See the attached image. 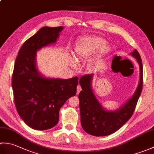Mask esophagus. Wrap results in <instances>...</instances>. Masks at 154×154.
Instances as JSON below:
<instances>
[{
	"mask_svg": "<svg viewBox=\"0 0 154 154\" xmlns=\"http://www.w3.org/2000/svg\"><path fill=\"white\" fill-rule=\"evenodd\" d=\"M81 91V87L80 85H78L77 87V94H79V93H80Z\"/></svg>",
	"mask_w": 154,
	"mask_h": 154,
	"instance_id": "esophagus-1",
	"label": "esophagus"
}]
</instances>
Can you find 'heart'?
Returning a JSON list of instances; mask_svg holds the SVG:
<instances>
[{
    "instance_id": "1",
    "label": "heart",
    "mask_w": 154,
    "mask_h": 154,
    "mask_svg": "<svg viewBox=\"0 0 154 154\" xmlns=\"http://www.w3.org/2000/svg\"><path fill=\"white\" fill-rule=\"evenodd\" d=\"M110 50L109 45L104 39L97 37H87L81 38L77 42L74 48V59L79 62L97 51L99 55L107 54Z\"/></svg>"
}]
</instances>
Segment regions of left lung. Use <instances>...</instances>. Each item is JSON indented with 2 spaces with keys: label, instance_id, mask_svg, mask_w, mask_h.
<instances>
[{
  "label": "left lung",
  "instance_id": "8db88e82",
  "mask_svg": "<svg viewBox=\"0 0 154 154\" xmlns=\"http://www.w3.org/2000/svg\"><path fill=\"white\" fill-rule=\"evenodd\" d=\"M130 55L136 59L140 67L139 83L134 93L122 106L115 110L104 109L97 99L92 88L94 74L85 75L80 78L82 91L79 94L81 123L87 133L94 136H105L115 132L132 116L141 94L143 85L142 59L136 50Z\"/></svg>",
  "mask_w": 154,
  "mask_h": 154
}]
</instances>
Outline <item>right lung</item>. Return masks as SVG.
Wrapping results in <instances>:
<instances>
[{"instance_id": "obj_1", "label": "right lung", "mask_w": 154, "mask_h": 154, "mask_svg": "<svg viewBox=\"0 0 154 154\" xmlns=\"http://www.w3.org/2000/svg\"><path fill=\"white\" fill-rule=\"evenodd\" d=\"M63 30V26L42 27L24 42L16 59L12 79L15 106L23 121L34 130L56 125L61 106L77 93V77H46L37 67V51L56 43Z\"/></svg>"}]
</instances>
